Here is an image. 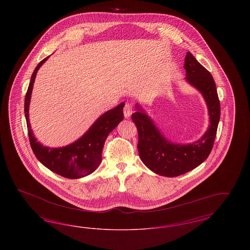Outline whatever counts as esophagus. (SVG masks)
<instances>
[{
	"label": "esophagus",
	"mask_w": 250,
	"mask_h": 250,
	"mask_svg": "<svg viewBox=\"0 0 250 250\" xmlns=\"http://www.w3.org/2000/svg\"><path fill=\"white\" fill-rule=\"evenodd\" d=\"M132 112H133V107H132V105L129 104V103H126V104L125 105V107H124V115H125V117L126 119H128V118L130 117Z\"/></svg>",
	"instance_id": "esophagus-1"
}]
</instances>
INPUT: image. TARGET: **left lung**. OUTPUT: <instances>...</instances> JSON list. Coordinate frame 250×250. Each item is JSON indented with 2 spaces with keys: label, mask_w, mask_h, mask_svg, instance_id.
Returning a JSON list of instances; mask_svg holds the SVG:
<instances>
[{
  "label": "left lung",
  "mask_w": 250,
  "mask_h": 250,
  "mask_svg": "<svg viewBox=\"0 0 250 250\" xmlns=\"http://www.w3.org/2000/svg\"><path fill=\"white\" fill-rule=\"evenodd\" d=\"M186 81L202 93L209 113V126L200 140L193 143H170L139 104L132 114L138 133L139 155L144 165L156 174L176 177L200 166L209 156L220 119V103L213 76L188 51L184 65Z\"/></svg>",
  "instance_id": "8db88e82"
}]
</instances>
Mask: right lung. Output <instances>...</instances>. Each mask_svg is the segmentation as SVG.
<instances>
[{"instance_id":"right-lung-1","label":"right lung","mask_w":250,"mask_h":250,"mask_svg":"<svg viewBox=\"0 0 250 250\" xmlns=\"http://www.w3.org/2000/svg\"><path fill=\"white\" fill-rule=\"evenodd\" d=\"M42 60L31 77L30 84L25 95L24 112L27 123L28 135L32 150L36 158L51 171L62 177L83 178L94 172L102 160V150L108 134L124 119L123 107L125 103L107 110L95 121L83 137L64 147L50 148L37 142L31 128L29 120V105L36 80V73L48 59Z\"/></svg>"}]
</instances>
